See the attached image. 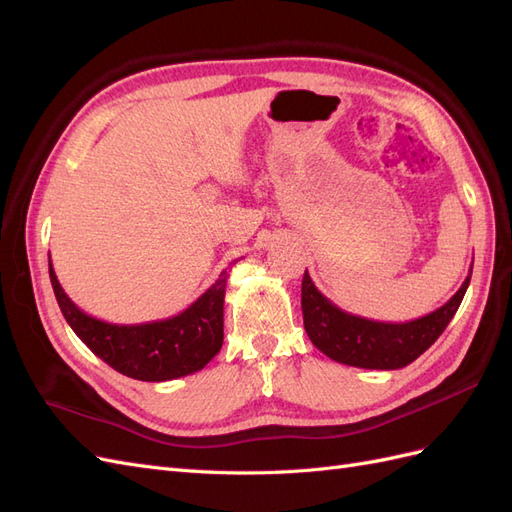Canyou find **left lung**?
<instances>
[{
	"label": "left lung",
	"mask_w": 512,
	"mask_h": 512,
	"mask_svg": "<svg viewBox=\"0 0 512 512\" xmlns=\"http://www.w3.org/2000/svg\"><path fill=\"white\" fill-rule=\"evenodd\" d=\"M461 288L436 312L410 322H376L333 305L305 271L301 284L303 324L312 344L329 359L363 369H401L416 361L448 327L470 286Z\"/></svg>",
	"instance_id": "8db88e82"
}]
</instances>
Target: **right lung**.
Segmentation results:
<instances>
[{
	"instance_id": "right-lung-1",
	"label": "right lung",
	"mask_w": 512,
	"mask_h": 512,
	"mask_svg": "<svg viewBox=\"0 0 512 512\" xmlns=\"http://www.w3.org/2000/svg\"><path fill=\"white\" fill-rule=\"evenodd\" d=\"M49 275L61 314L81 342L119 374L164 382L203 369L224 342V294L228 269L181 314L143 324H111L85 314L61 288L53 265Z\"/></svg>"
}]
</instances>
